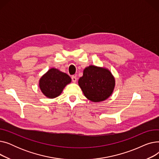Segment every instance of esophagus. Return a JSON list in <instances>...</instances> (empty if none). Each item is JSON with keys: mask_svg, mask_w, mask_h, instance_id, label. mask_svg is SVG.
I'll use <instances>...</instances> for the list:
<instances>
[{"mask_svg": "<svg viewBox=\"0 0 159 159\" xmlns=\"http://www.w3.org/2000/svg\"><path fill=\"white\" fill-rule=\"evenodd\" d=\"M71 79H72V81H73V82H76L77 80V78L76 77H75V76H74V75H73V76L71 77Z\"/></svg>", "mask_w": 159, "mask_h": 159, "instance_id": "obj_1", "label": "esophagus"}]
</instances>
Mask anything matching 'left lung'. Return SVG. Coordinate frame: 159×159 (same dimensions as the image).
Returning a JSON list of instances; mask_svg holds the SVG:
<instances>
[{
  "label": "left lung",
  "instance_id": "1",
  "mask_svg": "<svg viewBox=\"0 0 159 159\" xmlns=\"http://www.w3.org/2000/svg\"><path fill=\"white\" fill-rule=\"evenodd\" d=\"M78 83L88 100L99 102L111 95L115 86V80L108 69L91 65L83 71V76L79 79Z\"/></svg>",
  "mask_w": 159,
  "mask_h": 159
}]
</instances>
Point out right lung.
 Instances as JSON below:
<instances>
[{
    "label": "right lung",
    "mask_w": 159,
    "mask_h": 159,
    "mask_svg": "<svg viewBox=\"0 0 159 159\" xmlns=\"http://www.w3.org/2000/svg\"><path fill=\"white\" fill-rule=\"evenodd\" d=\"M71 82L68 74L52 68L49 69L39 80V88L46 97L54 98L59 96L67 84Z\"/></svg>",
    "instance_id": "1"
}]
</instances>
